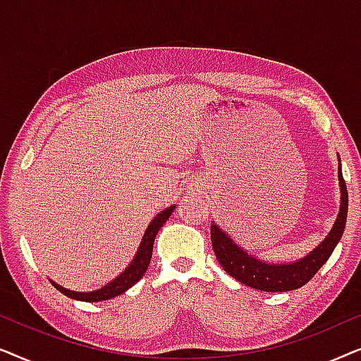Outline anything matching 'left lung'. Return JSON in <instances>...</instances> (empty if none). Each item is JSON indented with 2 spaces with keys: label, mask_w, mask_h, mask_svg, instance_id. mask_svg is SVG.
<instances>
[{
  "label": "left lung",
  "mask_w": 361,
  "mask_h": 361,
  "mask_svg": "<svg viewBox=\"0 0 361 361\" xmlns=\"http://www.w3.org/2000/svg\"><path fill=\"white\" fill-rule=\"evenodd\" d=\"M338 180H340V212L332 231L327 238L315 248L312 253L305 258L295 261L290 264H269L253 258L233 243L230 236H226L215 224L210 226V238L214 246L215 256L219 259L226 273L240 283L253 289L264 290V293H284V290H293L302 288L314 278L315 273L322 268L325 261L330 258L335 246H337L340 236L343 235L345 224H347L348 212V192L345 184L342 169L338 167Z\"/></svg>",
  "instance_id": "left-lung-1"
}]
</instances>
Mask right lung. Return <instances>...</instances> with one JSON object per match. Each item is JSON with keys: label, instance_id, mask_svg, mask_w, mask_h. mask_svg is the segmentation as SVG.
I'll return each mask as SVG.
<instances>
[{"label": "right lung", "instance_id": "obj_1", "mask_svg": "<svg viewBox=\"0 0 361 361\" xmlns=\"http://www.w3.org/2000/svg\"><path fill=\"white\" fill-rule=\"evenodd\" d=\"M174 209H176V207H169V209L161 212V214L151 221L149 226H147L145 236H142L141 246H140V250H137L135 259H133L131 264L125 269V273L118 276L115 281H111V283L106 284L105 288H102L98 290H92V293H73V290L63 289L62 286L56 284L54 281H51L52 286L57 290H61L63 295H67V298L77 299V300H85V302H98V300H108V299L116 298V295L123 294L125 290L130 289L131 286H135L137 281L142 278V274L146 273L147 266H149L151 256H152V245H154V238H156L157 231H159L161 226L166 224L172 212H174Z\"/></svg>", "mask_w": 361, "mask_h": 361}]
</instances>
